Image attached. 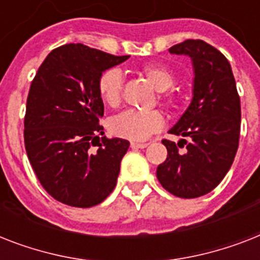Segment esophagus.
Returning a JSON list of instances; mask_svg holds the SVG:
<instances>
[{
    "label": "esophagus",
    "instance_id": "34e87169",
    "mask_svg": "<svg viewBox=\"0 0 260 260\" xmlns=\"http://www.w3.org/2000/svg\"><path fill=\"white\" fill-rule=\"evenodd\" d=\"M146 147H148V143H131V148H146Z\"/></svg>",
    "mask_w": 260,
    "mask_h": 260
}]
</instances>
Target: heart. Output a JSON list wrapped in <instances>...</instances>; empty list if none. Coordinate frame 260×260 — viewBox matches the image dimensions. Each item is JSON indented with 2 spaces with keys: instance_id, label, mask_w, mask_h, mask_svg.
I'll return each mask as SVG.
<instances>
[{
  "instance_id": "obj_1",
  "label": "heart",
  "mask_w": 260,
  "mask_h": 260,
  "mask_svg": "<svg viewBox=\"0 0 260 260\" xmlns=\"http://www.w3.org/2000/svg\"><path fill=\"white\" fill-rule=\"evenodd\" d=\"M140 74L148 79V82L160 91L159 98L167 106H171L175 101L171 87L175 83L174 73L169 67L150 63L140 67ZM122 75L117 69H109L104 71L98 79V93L100 97L110 106H117L121 101ZM165 118L159 110H136L128 109L122 113L110 118V132L118 138L128 139L134 142H143L152 134L163 128Z\"/></svg>"
}]
</instances>
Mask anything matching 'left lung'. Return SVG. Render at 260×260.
Listing matches in <instances>:
<instances>
[{
	"label": "left lung",
	"instance_id": "8db88e82",
	"mask_svg": "<svg viewBox=\"0 0 260 260\" xmlns=\"http://www.w3.org/2000/svg\"><path fill=\"white\" fill-rule=\"evenodd\" d=\"M170 54L186 55L193 64V97L169 134L189 139L185 153L163 140L167 159L156 169L160 185L181 198L209 193L234 163L240 135V98L226 58L204 40H185ZM183 147V146H182Z\"/></svg>",
	"mask_w": 260,
	"mask_h": 260
}]
</instances>
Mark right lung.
Masks as SVG:
<instances>
[{"label":"right lung","instance_id":"obj_1","mask_svg":"<svg viewBox=\"0 0 260 260\" xmlns=\"http://www.w3.org/2000/svg\"><path fill=\"white\" fill-rule=\"evenodd\" d=\"M83 44H66L47 55L30 85L24 120L28 159L55 200L75 208L98 205L116 187L129 142L106 139L91 151L104 126L98 79L125 62Z\"/></svg>","mask_w":260,"mask_h":260}]
</instances>
